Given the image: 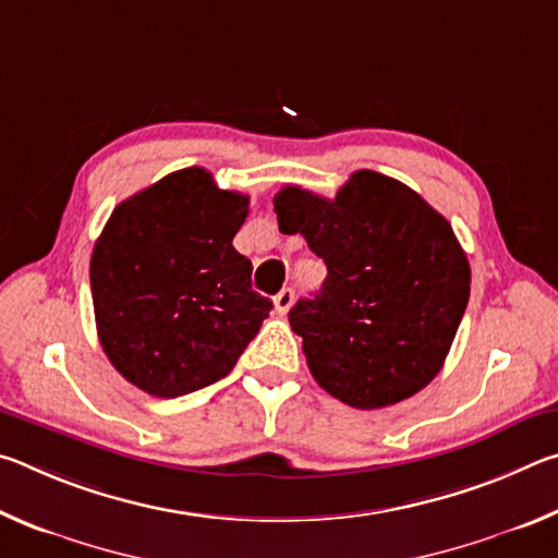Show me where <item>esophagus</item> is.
<instances>
[{
  "instance_id": "esophagus-1",
  "label": "esophagus",
  "mask_w": 558,
  "mask_h": 558,
  "mask_svg": "<svg viewBox=\"0 0 558 558\" xmlns=\"http://www.w3.org/2000/svg\"><path fill=\"white\" fill-rule=\"evenodd\" d=\"M292 302H295V290L282 288L278 295H276V313L278 315H288V310L292 307Z\"/></svg>"
}]
</instances>
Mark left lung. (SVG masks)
I'll use <instances>...</instances> for the list:
<instances>
[{
    "label": "left lung",
    "instance_id": "8db88e82",
    "mask_svg": "<svg viewBox=\"0 0 558 558\" xmlns=\"http://www.w3.org/2000/svg\"><path fill=\"white\" fill-rule=\"evenodd\" d=\"M282 233L325 260L315 298L290 310L315 381L352 409H384L442 369L470 298V263L446 216L396 179L359 169L325 199L282 186Z\"/></svg>",
    "mask_w": 558,
    "mask_h": 558
}]
</instances>
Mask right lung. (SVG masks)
<instances>
[{
  "label": "right lung",
  "instance_id": "1",
  "mask_svg": "<svg viewBox=\"0 0 558 558\" xmlns=\"http://www.w3.org/2000/svg\"><path fill=\"white\" fill-rule=\"evenodd\" d=\"M248 196L202 167L167 174L116 206L90 256L102 352L157 399L223 379L258 335L272 302L251 288L233 248Z\"/></svg>",
  "mask_w": 558,
  "mask_h": 558
}]
</instances>
